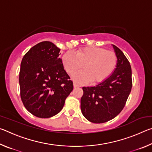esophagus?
Listing matches in <instances>:
<instances>
[{
    "label": "esophagus",
    "instance_id": "34e87169",
    "mask_svg": "<svg viewBox=\"0 0 152 152\" xmlns=\"http://www.w3.org/2000/svg\"><path fill=\"white\" fill-rule=\"evenodd\" d=\"M74 88H78V87H80V86L78 85V84H77L76 83H74Z\"/></svg>",
    "mask_w": 152,
    "mask_h": 152
}]
</instances>
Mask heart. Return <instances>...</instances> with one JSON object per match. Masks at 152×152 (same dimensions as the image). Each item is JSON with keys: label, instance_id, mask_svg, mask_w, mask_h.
I'll return each mask as SVG.
<instances>
[{"label": "heart", "instance_id": "heart-1", "mask_svg": "<svg viewBox=\"0 0 152 152\" xmlns=\"http://www.w3.org/2000/svg\"><path fill=\"white\" fill-rule=\"evenodd\" d=\"M62 64L66 72L73 74L84 65V70L76 73L73 79L78 83L91 80L92 84L101 83L114 72L117 65L115 53L99 47H86L77 51L76 55L68 51L63 56Z\"/></svg>", "mask_w": 152, "mask_h": 152}]
</instances>
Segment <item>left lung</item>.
I'll list each match as a JSON object with an SVG mask.
<instances>
[{"label": "left lung", "instance_id": "8db88e82", "mask_svg": "<svg viewBox=\"0 0 152 152\" xmlns=\"http://www.w3.org/2000/svg\"><path fill=\"white\" fill-rule=\"evenodd\" d=\"M117 65L109 78L98 85L83 87L80 100L82 115L89 121H109L121 112L132 88V68L123 51L113 45Z\"/></svg>", "mask_w": 152, "mask_h": 152}]
</instances>
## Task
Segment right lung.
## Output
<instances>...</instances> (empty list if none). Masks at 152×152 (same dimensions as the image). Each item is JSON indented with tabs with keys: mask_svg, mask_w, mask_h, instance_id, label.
I'll return each instance as SVG.
<instances>
[{
	"mask_svg": "<svg viewBox=\"0 0 152 152\" xmlns=\"http://www.w3.org/2000/svg\"><path fill=\"white\" fill-rule=\"evenodd\" d=\"M60 49L42 42L25 53L19 72L20 94L25 107L39 118L54 116L62 109L74 88L64 70Z\"/></svg>",
	"mask_w": 152,
	"mask_h": 152,
	"instance_id": "right-lung-1",
	"label": "right lung"
}]
</instances>
